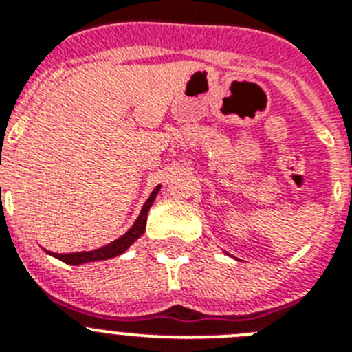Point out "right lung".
<instances>
[{
    "instance_id": "add662e5",
    "label": "right lung",
    "mask_w": 352,
    "mask_h": 352,
    "mask_svg": "<svg viewBox=\"0 0 352 352\" xmlns=\"http://www.w3.org/2000/svg\"><path fill=\"white\" fill-rule=\"evenodd\" d=\"M162 185H158L151 194H149L148 201L144 203V206L141 208V213H139L138 220L132 223L129 231L125 232L123 236H120L118 239L111 241V243L104 245L100 248H95V250H84V252H72V254H56V252H47L49 256L56 257V259L63 261V263L70 264V266H80V264L86 263H96V261H105V259H113V257L121 256L123 252L129 250L146 231V220H148V211L151 208V204L155 203V199H157L158 192H160Z\"/></svg>"
}]
</instances>
